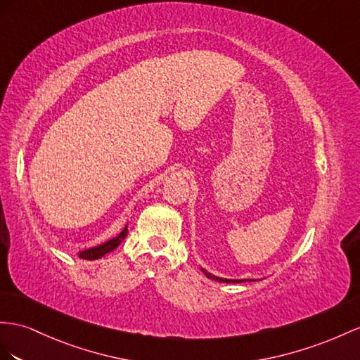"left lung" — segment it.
I'll return each mask as SVG.
<instances>
[{
    "mask_svg": "<svg viewBox=\"0 0 360 360\" xmlns=\"http://www.w3.org/2000/svg\"><path fill=\"white\" fill-rule=\"evenodd\" d=\"M202 272L205 274L207 278H211V280L219 281V283H243V281H246V280H228V278H220V276H216V275H213V274H210V272H207L205 269H202ZM250 281H254V280H250Z\"/></svg>",
    "mask_w": 360,
    "mask_h": 360,
    "instance_id": "left-lung-1",
    "label": "left lung"
}]
</instances>
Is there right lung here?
Listing matches in <instances>:
<instances>
[{"instance_id":"right-lung-1","label":"right lung","mask_w":360,"mask_h":360,"mask_svg":"<svg viewBox=\"0 0 360 360\" xmlns=\"http://www.w3.org/2000/svg\"><path fill=\"white\" fill-rule=\"evenodd\" d=\"M127 236V226L123 228V231L120 233L117 237L110 238V240L101 243L98 246H94V248H89V250H84V251H79L77 255L80 257V259L84 260H97V259H101L105 254L114 251L115 248L122 243L124 240V237Z\"/></svg>"}]
</instances>
